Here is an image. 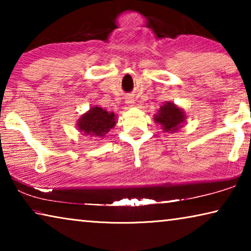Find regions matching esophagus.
<instances>
[{
    "label": "esophagus",
    "mask_w": 251,
    "mask_h": 251,
    "mask_svg": "<svg viewBox=\"0 0 251 251\" xmlns=\"http://www.w3.org/2000/svg\"><path fill=\"white\" fill-rule=\"evenodd\" d=\"M125 103L127 104V105H129V106H131V104L134 103V100L131 99V97H126V100H125Z\"/></svg>",
    "instance_id": "1"
}]
</instances>
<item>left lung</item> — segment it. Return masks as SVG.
I'll return each instance as SVG.
<instances>
[{
	"mask_svg": "<svg viewBox=\"0 0 251 251\" xmlns=\"http://www.w3.org/2000/svg\"><path fill=\"white\" fill-rule=\"evenodd\" d=\"M185 120L184 110L171 101H166L163 106H160L158 113L154 116V121L157 124H160L166 133H175L182 127Z\"/></svg>",
	"mask_w": 251,
	"mask_h": 251,
	"instance_id": "obj_1",
	"label": "left lung"
}]
</instances>
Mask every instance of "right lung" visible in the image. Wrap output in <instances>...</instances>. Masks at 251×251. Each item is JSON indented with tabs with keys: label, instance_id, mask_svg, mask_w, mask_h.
<instances>
[{
	"label": "right lung",
	"instance_id": "obj_1",
	"mask_svg": "<svg viewBox=\"0 0 251 251\" xmlns=\"http://www.w3.org/2000/svg\"><path fill=\"white\" fill-rule=\"evenodd\" d=\"M115 124V114L95 106L79 118L77 129L91 137H104Z\"/></svg>",
	"mask_w": 251,
	"mask_h": 251
}]
</instances>
